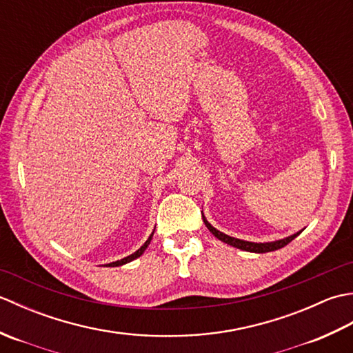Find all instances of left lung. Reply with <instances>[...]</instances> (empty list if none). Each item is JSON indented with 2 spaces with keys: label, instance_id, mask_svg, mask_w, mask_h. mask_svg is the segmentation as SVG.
Here are the masks:
<instances>
[{
  "label": "left lung",
  "instance_id": "obj_1",
  "mask_svg": "<svg viewBox=\"0 0 353 353\" xmlns=\"http://www.w3.org/2000/svg\"><path fill=\"white\" fill-rule=\"evenodd\" d=\"M201 216H203V221H205V224H206V228L209 229V232H211V234H212L215 238H219L220 241L226 243V244H229V245H232V247H236V249H241V250H244V252H252V253H267V252H273V250H277V249H282L283 245H287L288 243H291L292 239H294V238L302 232V230L297 232V234L290 235V236L283 238V239H277V241H270V243H252V241H244V239H238V238H234V236H229V235H226V234H223V232L216 230V229L212 226V224L205 219V215H201Z\"/></svg>",
  "mask_w": 353,
  "mask_h": 353
}]
</instances>
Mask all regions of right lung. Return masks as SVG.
Returning <instances> with one entry per match:
<instances>
[{"mask_svg":"<svg viewBox=\"0 0 353 353\" xmlns=\"http://www.w3.org/2000/svg\"><path fill=\"white\" fill-rule=\"evenodd\" d=\"M153 234H154V230L152 232V235L148 236V239L147 241L142 244L139 249L134 252V253H132V254H129V256H125V258H123V259H119V261H115V262H110V264H106V267H119V265H124V264H127V262H132L133 259H137V258H139L142 253L145 252V249L148 247V244H150V241H152V238H153Z\"/></svg>","mask_w":353,"mask_h":353,"instance_id":"1","label":"right lung"}]
</instances>
